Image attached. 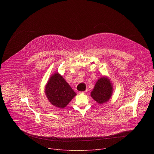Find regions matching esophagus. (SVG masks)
Returning <instances> with one entry per match:
<instances>
[{"instance_id":"34e87169","label":"esophagus","mask_w":154,"mask_h":154,"mask_svg":"<svg viewBox=\"0 0 154 154\" xmlns=\"http://www.w3.org/2000/svg\"><path fill=\"white\" fill-rule=\"evenodd\" d=\"M87 92V91H81L79 92V94H85Z\"/></svg>"}]
</instances>
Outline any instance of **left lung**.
I'll return each mask as SVG.
<instances>
[{"mask_svg": "<svg viewBox=\"0 0 154 154\" xmlns=\"http://www.w3.org/2000/svg\"><path fill=\"white\" fill-rule=\"evenodd\" d=\"M112 92L113 86L109 78L103 76L97 80L91 97L98 104H103L110 100Z\"/></svg>", "mask_w": 154, "mask_h": 154, "instance_id": "8db88e82", "label": "left lung"}]
</instances>
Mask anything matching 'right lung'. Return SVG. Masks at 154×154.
<instances>
[{
    "mask_svg": "<svg viewBox=\"0 0 154 154\" xmlns=\"http://www.w3.org/2000/svg\"><path fill=\"white\" fill-rule=\"evenodd\" d=\"M45 94L49 102L54 106L64 109L76 92L57 72L53 74L45 86Z\"/></svg>",
    "mask_w": 154,
    "mask_h": 154,
    "instance_id": "obj_1",
    "label": "right lung"
}]
</instances>
